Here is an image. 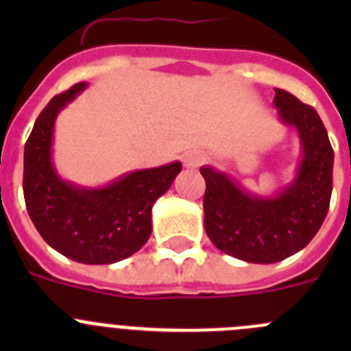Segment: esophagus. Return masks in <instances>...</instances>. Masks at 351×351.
Returning a JSON list of instances; mask_svg holds the SVG:
<instances>
[{
    "label": "esophagus",
    "mask_w": 351,
    "mask_h": 351,
    "mask_svg": "<svg viewBox=\"0 0 351 351\" xmlns=\"http://www.w3.org/2000/svg\"><path fill=\"white\" fill-rule=\"evenodd\" d=\"M204 160H206V156L198 151H188L182 156V163H184L186 169H197V167L202 165Z\"/></svg>",
    "instance_id": "34e87169"
}]
</instances>
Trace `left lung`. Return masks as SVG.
Returning <instances> with one entry per match:
<instances>
[{
	"instance_id": "left-lung-1",
	"label": "left lung",
	"mask_w": 351,
	"mask_h": 351,
	"mask_svg": "<svg viewBox=\"0 0 351 351\" xmlns=\"http://www.w3.org/2000/svg\"><path fill=\"white\" fill-rule=\"evenodd\" d=\"M283 125L300 138L295 178L276 195L262 197L214 167H200L206 179L204 226L218 250L251 263H276L306 247L328 213L334 151L315 108L283 89H274Z\"/></svg>"
}]
</instances>
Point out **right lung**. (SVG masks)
Returning a JSON list of instances; mask_svg holds the SVG:
<instances>
[{"instance_id":"1","label":"right lung","mask_w":351,"mask_h":351,"mask_svg":"<svg viewBox=\"0 0 351 351\" xmlns=\"http://www.w3.org/2000/svg\"><path fill=\"white\" fill-rule=\"evenodd\" d=\"M88 88L79 82L54 96L24 145L23 190L27 214L43 241L66 258L88 265L125 260L147 243L154 202L181 172V161L128 172L101 188L64 181L52 161L58 114Z\"/></svg>"}]
</instances>
